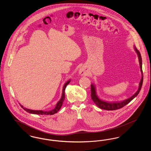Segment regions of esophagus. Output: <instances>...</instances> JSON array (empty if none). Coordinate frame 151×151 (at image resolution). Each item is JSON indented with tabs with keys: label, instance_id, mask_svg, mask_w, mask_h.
I'll return each mask as SVG.
<instances>
[{
	"label": "esophagus",
	"instance_id": "1",
	"mask_svg": "<svg viewBox=\"0 0 151 151\" xmlns=\"http://www.w3.org/2000/svg\"><path fill=\"white\" fill-rule=\"evenodd\" d=\"M80 74L81 75H86V72L84 71V70H81L80 71Z\"/></svg>",
	"mask_w": 151,
	"mask_h": 151
}]
</instances>
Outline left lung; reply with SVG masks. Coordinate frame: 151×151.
<instances>
[{
    "label": "left lung",
    "mask_w": 151,
    "mask_h": 151,
    "mask_svg": "<svg viewBox=\"0 0 151 151\" xmlns=\"http://www.w3.org/2000/svg\"><path fill=\"white\" fill-rule=\"evenodd\" d=\"M134 48H135V50L136 51L137 54L138 55L140 70H141L142 74V79L140 80V82L139 83V89H138L137 91L132 97H131L129 99H128L126 100L123 101L122 102H105V101H104L101 100L96 94L95 86L93 84H91V96L92 100H93V101L94 102V104L99 108H101L102 109H104V110H115L121 109V108H123V106H124L125 105H126L127 104H128L129 102L131 101L139 93V92H140V91L142 88V84H143V71H142V57H141L140 52L137 49V47L135 46H134Z\"/></svg>",
    "instance_id": "obj_1"
}]
</instances>
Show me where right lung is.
I'll list each match as a JSON object with an SVG mask.
<instances>
[{"instance_id":"obj_1","label":"right lung","mask_w":151,"mask_h":151,"mask_svg":"<svg viewBox=\"0 0 151 151\" xmlns=\"http://www.w3.org/2000/svg\"><path fill=\"white\" fill-rule=\"evenodd\" d=\"M70 80L68 81L67 82L65 83V86H63V92H62V97L60 99V100L59 101V102H58L55 108H54L53 110H51V111H42V110H30L27 108H24L22 105H20L21 107H22L24 110H25L27 112L31 113V114H38V115H52L54 114L55 113H57L58 111L59 110V109L61 108V106H62L63 102L64 101L65 99V89L66 88V86L70 83Z\"/></svg>"}]
</instances>
